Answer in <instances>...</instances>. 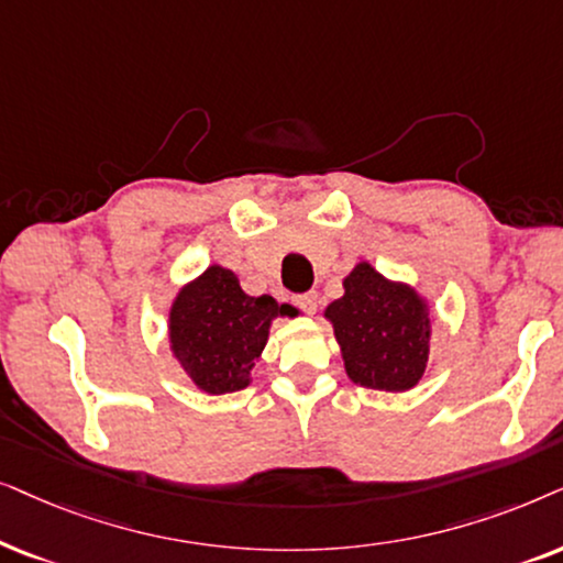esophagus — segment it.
Returning <instances> with one entry per match:
<instances>
[{
	"instance_id": "esophagus-1",
	"label": "esophagus",
	"mask_w": 563,
	"mask_h": 563,
	"mask_svg": "<svg viewBox=\"0 0 563 563\" xmlns=\"http://www.w3.org/2000/svg\"><path fill=\"white\" fill-rule=\"evenodd\" d=\"M294 301H296L298 309H303V311H309V313L317 311V294H313V290H309V294H298Z\"/></svg>"
}]
</instances>
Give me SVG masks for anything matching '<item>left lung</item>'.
I'll list each match as a JSON object with an SVG mask.
<instances>
[{
    "mask_svg": "<svg viewBox=\"0 0 563 563\" xmlns=\"http://www.w3.org/2000/svg\"><path fill=\"white\" fill-rule=\"evenodd\" d=\"M327 319L355 384L378 391L419 384L430 355V317L415 290L360 262L344 277V296L327 306Z\"/></svg>",
    "mask_w": 563,
    "mask_h": 563,
    "instance_id": "8db88e82",
    "label": "left lung"
}]
</instances>
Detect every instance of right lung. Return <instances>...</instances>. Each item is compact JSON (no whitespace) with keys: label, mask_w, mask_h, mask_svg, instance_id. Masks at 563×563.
Returning a JSON list of instances; mask_svg holds the SVG:
<instances>
[{"label":"right lung","mask_w":563,"mask_h":563,"mask_svg":"<svg viewBox=\"0 0 563 563\" xmlns=\"http://www.w3.org/2000/svg\"><path fill=\"white\" fill-rule=\"evenodd\" d=\"M294 317L273 296H246L227 267H208L179 290L169 313V340L192 384L206 394H231L252 380L254 360L267 344L269 321Z\"/></svg>","instance_id":"right-lung-1"}]
</instances>
